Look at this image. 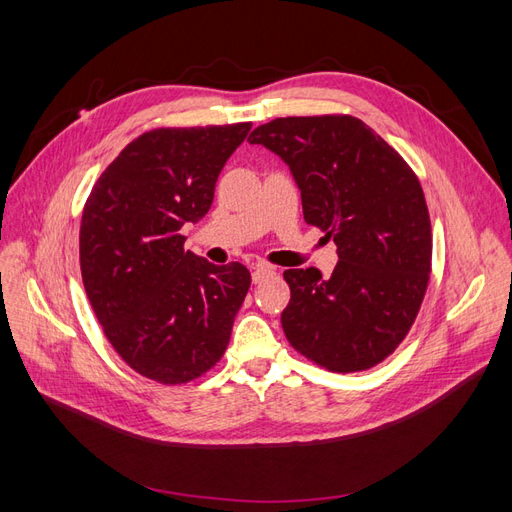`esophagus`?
<instances>
[{"label":"esophagus","instance_id":"1","mask_svg":"<svg viewBox=\"0 0 512 512\" xmlns=\"http://www.w3.org/2000/svg\"><path fill=\"white\" fill-rule=\"evenodd\" d=\"M271 275H275V269L271 265H265V262H260V265H256L254 271H252V282L260 284V282H265L267 277H271Z\"/></svg>","mask_w":512,"mask_h":512}]
</instances>
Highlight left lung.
Returning <instances> with one entry per match:
<instances>
[{
	"label": "left lung",
	"mask_w": 512,
	"mask_h": 512,
	"mask_svg": "<svg viewBox=\"0 0 512 512\" xmlns=\"http://www.w3.org/2000/svg\"><path fill=\"white\" fill-rule=\"evenodd\" d=\"M247 141L290 166L305 222L339 254L329 280L314 267L284 271L290 346L339 374L382 363L408 335L431 273V222L414 170L350 115L280 117Z\"/></svg>",
	"instance_id": "1"
}]
</instances>
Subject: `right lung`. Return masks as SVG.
I'll return each mask as SVG.
<instances>
[{
    "label": "right lung",
    "mask_w": 512,
    "mask_h": 512,
    "mask_svg": "<svg viewBox=\"0 0 512 512\" xmlns=\"http://www.w3.org/2000/svg\"><path fill=\"white\" fill-rule=\"evenodd\" d=\"M252 123L158 128L123 149L81 220L85 292L108 342L160 384L196 380L222 359L252 275L183 250V224L205 218L215 181Z\"/></svg>",
    "instance_id": "obj_1"
}]
</instances>
